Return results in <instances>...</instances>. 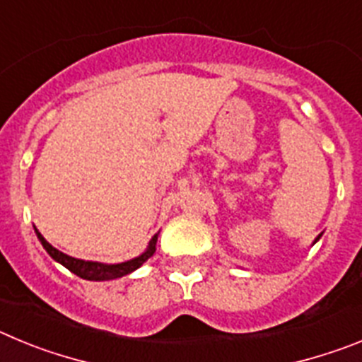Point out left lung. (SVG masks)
Listing matches in <instances>:
<instances>
[{
	"label": "left lung",
	"mask_w": 362,
	"mask_h": 362,
	"mask_svg": "<svg viewBox=\"0 0 362 362\" xmlns=\"http://www.w3.org/2000/svg\"><path fill=\"white\" fill-rule=\"evenodd\" d=\"M319 238H321V235H317V239H315V241H319ZM315 241H313V243H315Z\"/></svg>",
	"instance_id": "obj_1"
}]
</instances>
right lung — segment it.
<instances>
[{
    "label": "right lung",
    "mask_w": 362,
    "mask_h": 362,
    "mask_svg": "<svg viewBox=\"0 0 362 362\" xmlns=\"http://www.w3.org/2000/svg\"><path fill=\"white\" fill-rule=\"evenodd\" d=\"M34 230H36V235L41 241V245H43V248L49 252V255L54 259V261H57L59 264L69 268L72 274H76V276L86 281H112V279H117V277L127 276V274H130V272L137 270V268L145 263L146 259L152 257L153 252H156V243H158V233H156V235L150 239L148 248H146L141 255H137V257L130 259V261H124V263L105 264V263H95V261H83V259L70 257V255L63 254V252H59L57 248H54V246L50 245V243L47 241L40 232H37V228Z\"/></svg>",
    "instance_id": "add662e5"
}]
</instances>
